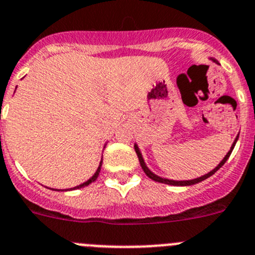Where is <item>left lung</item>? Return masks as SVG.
I'll return each instance as SVG.
<instances>
[{
  "mask_svg": "<svg viewBox=\"0 0 255 255\" xmlns=\"http://www.w3.org/2000/svg\"><path fill=\"white\" fill-rule=\"evenodd\" d=\"M213 61H214V62H217L216 59H213ZM238 137H239V134L237 135V138H236V140H234L233 145H232L231 150H229V152L227 153V155H226V157L223 158V160H222V162L219 163V164L217 165V167L214 168L213 170H211V172H209V173H207V174L202 175V177H199V178H196V179H190V180H172V179H165V178H160V177H158V175H155L154 173H152V172H150V170L148 169V168H147V165H145L144 160H143V158H142V154H140V152H139V148L137 147V144H134V149H135V153H137V155H138V159H139L140 167H142V169L144 170V173H145V174L148 175V177L150 178V179L155 180V182L164 183V184H170V185H192V184H196V183H199V182H202V180L207 179V178H209V177H211V175H213L214 173H216L217 170H218L219 168H221L222 165H223L224 163L227 162V159H228V158H229V155H231L232 150H233L234 145H236L237 140H238Z\"/></svg>",
  "mask_w": 255,
  "mask_h": 255,
  "instance_id": "left-lung-1",
  "label": "left lung"
}]
</instances>
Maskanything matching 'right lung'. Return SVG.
<instances>
[{
  "label": "right lung",
  "mask_w": 255,
  "mask_h": 255,
  "mask_svg": "<svg viewBox=\"0 0 255 255\" xmlns=\"http://www.w3.org/2000/svg\"><path fill=\"white\" fill-rule=\"evenodd\" d=\"M101 167H102V162L100 163V167H98V169L96 170V173H95V174L92 175V178H90V179H88L87 182H85V183H82V184H80V185H77V187H75V188H73V189H78V188H83V187H86V185H88V184H90V183L95 182V180L97 179L98 174H100V172H101ZM71 189H72V188H71ZM67 190H68V189H67Z\"/></svg>",
  "instance_id": "right-lung-1"
}]
</instances>
